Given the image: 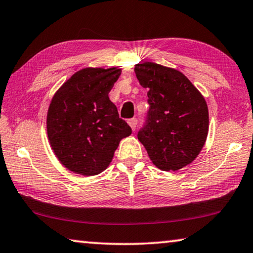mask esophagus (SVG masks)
I'll use <instances>...</instances> for the list:
<instances>
[{"label":"esophagus","instance_id":"obj_1","mask_svg":"<svg viewBox=\"0 0 253 253\" xmlns=\"http://www.w3.org/2000/svg\"><path fill=\"white\" fill-rule=\"evenodd\" d=\"M128 125L130 126V128L133 130H135V128H136V125H137V119L136 118H131L128 120Z\"/></svg>","mask_w":253,"mask_h":253}]
</instances>
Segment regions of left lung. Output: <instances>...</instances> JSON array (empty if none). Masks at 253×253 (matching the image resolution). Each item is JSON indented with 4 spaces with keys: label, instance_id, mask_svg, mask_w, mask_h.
Wrapping results in <instances>:
<instances>
[{
    "label": "left lung",
    "instance_id": "1",
    "mask_svg": "<svg viewBox=\"0 0 253 253\" xmlns=\"http://www.w3.org/2000/svg\"><path fill=\"white\" fill-rule=\"evenodd\" d=\"M135 74L148 88L150 105L144 127L137 134L154 165L177 170L189 165L204 147L209 133V109L190 80L175 69L145 62Z\"/></svg>",
    "mask_w": 253,
    "mask_h": 253
}]
</instances>
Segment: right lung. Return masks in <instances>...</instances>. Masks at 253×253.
Masks as SVG:
<instances>
[{
    "label": "right lung",
    "mask_w": 253,
    "mask_h": 253,
    "mask_svg": "<svg viewBox=\"0 0 253 253\" xmlns=\"http://www.w3.org/2000/svg\"><path fill=\"white\" fill-rule=\"evenodd\" d=\"M122 74L117 67H86L55 92L47 115L51 149L69 170L91 176L111 163L119 142L131 134L109 92Z\"/></svg>",
    "instance_id": "right-lung-1"
}]
</instances>
